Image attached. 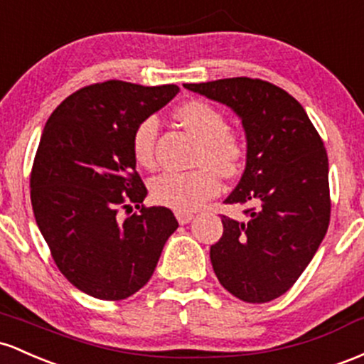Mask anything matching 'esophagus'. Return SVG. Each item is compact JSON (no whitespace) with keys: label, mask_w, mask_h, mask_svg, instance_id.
<instances>
[{"label":"esophagus","mask_w":364,"mask_h":364,"mask_svg":"<svg viewBox=\"0 0 364 364\" xmlns=\"http://www.w3.org/2000/svg\"><path fill=\"white\" fill-rule=\"evenodd\" d=\"M175 216H177V220L181 225H186V223H189L191 220L194 218V215L189 213V211H175Z\"/></svg>","instance_id":"34e87169"}]
</instances>
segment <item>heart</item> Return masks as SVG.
Segmentation results:
<instances>
[{"mask_svg":"<svg viewBox=\"0 0 364 364\" xmlns=\"http://www.w3.org/2000/svg\"><path fill=\"white\" fill-rule=\"evenodd\" d=\"M175 118L198 141L194 165L199 166L183 173H163L151 182L149 191L154 203L189 211L218 194V173L232 178L242 170L246 144L237 130L227 127L225 113L206 101H187L175 112ZM158 134L160 122L156 117L139 122L132 134L134 160L146 170L156 166Z\"/></svg>","mask_w":364,"mask_h":364,"instance_id":"heart-1","label":"heart"}]
</instances>
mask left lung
I'll use <instances>...</instances> for the list:
<instances>
[{"instance_id":"left-lung-1","label":"left lung","mask_w":364,"mask_h":364,"mask_svg":"<svg viewBox=\"0 0 364 364\" xmlns=\"http://www.w3.org/2000/svg\"><path fill=\"white\" fill-rule=\"evenodd\" d=\"M230 106L247 139L246 170L227 204H247L246 220L222 215L210 249L216 279L246 303H268L296 284L330 223L328 158L296 97L261 79L183 84Z\"/></svg>"}]
</instances>
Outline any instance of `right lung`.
<instances>
[{
    "mask_svg": "<svg viewBox=\"0 0 364 364\" xmlns=\"http://www.w3.org/2000/svg\"><path fill=\"white\" fill-rule=\"evenodd\" d=\"M178 91L124 80L85 85L44 125L31 171L36 222L65 279L96 299H127L144 287L178 227L168 208L142 204L148 189L132 153L139 122ZM122 209L133 215L124 220Z\"/></svg>",
    "mask_w": 364,
    "mask_h": 364,
    "instance_id": "1",
    "label": "right lung"
}]
</instances>
